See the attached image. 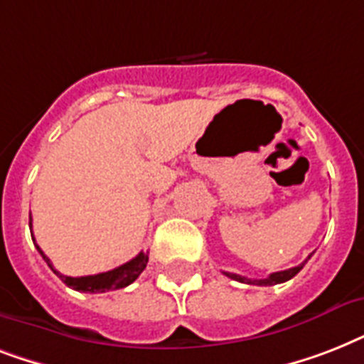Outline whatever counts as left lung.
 I'll return each mask as SVG.
<instances>
[{
	"mask_svg": "<svg viewBox=\"0 0 364 364\" xmlns=\"http://www.w3.org/2000/svg\"><path fill=\"white\" fill-rule=\"evenodd\" d=\"M310 259V257H308ZM306 264V260L302 264L294 266V268H289V270H282V272H274L270 274L268 277L264 279H249V277H243L240 274H230V272H225V276H228L230 279H236V282H242V283H249V285H276V283H283V282H289L291 277H294L302 270V266Z\"/></svg>",
	"mask_w": 364,
	"mask_h": 364,
	"instance_id": "obj_1",
	"label": "left lung"
}]
</instances>
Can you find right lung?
Masks as SVG:
<instances>
[{"label":"right lung","mask_w":364,"mask_h":364,"mask_svg":"<svg viewBox=\"0 0 364 364\" xmlns=\"http://www.w3.org/2000/svg\"><path fill=\"white\" fill-rule=\"evenodd\" d=\"M30 230H31V217H30ZM33 243H36V238L31 236ZM37 251L41 253L43 260L47 262L48 268L56 274V276L62 279V282L68 285V287L75 289V291H81V293H105V291H115V289H122L126 285H130L132 282H136L139 274L145 270V266H147L149 257L145 253H139L137 257H134L132 260L121 264L119 268H113L109 272H102V274H96V276H82V277H71V276H64V274H60L56 268L53 266L50 259H48L47 255L43 253L41 247L36 243Z\"/></svg>","instance_id":"right-lung-1"}]
</instances>
